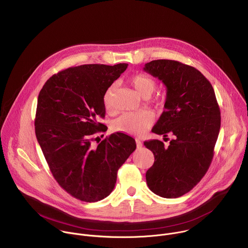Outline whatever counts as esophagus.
<instances>
[{"mask_svg":"<svg viewBox=\"0 0 248 248\" xmlns=\"http://www.w3.org/2000/svg\"><path fill=\"white\" fill-rule=\"evenodd\" d=\"M136 143H137V147L138 148H141L142 147V142L140 140H136Z\"/></svg>","mask_w":248,"mask_h":248,"instance_id":"34e87169","label":"esophagus"}]
</instances>
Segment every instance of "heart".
<instances>
[{"instance_id":"obj_1","label":"heart","mask_w":248,"mask_h":248,"mask_svg":"<svg viewBox=\"0 0 248 248\" xmlns=\"http://www.w3.org/2000/svg\"><path fill=\"white\" fill-rule=\"evenodd\" d=\"M130 83L136 91L143 98L147 99L155 92L157 82L146 74H137L130 79ZM113 91L114 86H110L105 92L103 97L104 107L107 112L113 110ZM157 105L161 102L157 101ZM153 116L148 111L126 112L116 118L112 123V130L117 133L140 136L142 135L153 123Z\"/></svg>"}]
</instances>
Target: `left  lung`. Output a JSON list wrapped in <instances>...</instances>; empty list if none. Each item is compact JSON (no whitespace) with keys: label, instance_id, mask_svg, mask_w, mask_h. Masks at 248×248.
<instances>
[{"label":"left lung","instance_id":"left-lung-1","mask_svg":"<svg viewBox=\"0 0 248 248\" xmlns=\"http://www.w3.org/2000/svg\"><path fill=\"white\" fill-rule=\"evenodd\" d=\"M143 70L166 86L165 110L152 132L173 135L168 147L158 140L144 141L155 162L146 172L149 188L177 198L192 189L209 169L220 129V110L211 83L196 68L157 60Z\"/></svg>","mask_w":248,"mask_h":248}]
</instances>
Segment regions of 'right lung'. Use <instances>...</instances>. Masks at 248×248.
<instances>
[{
    "label": "right lung",
    "mask_w": 248,
    "mask_h": 248,
    "mask_svg": "<svg viewBox=\"0 0 248 248\" xmlns=\"http://www.w3.org/2000/svg\"><path fill=\"white\" fill-rule=\"evenodd\" d=\"M127 67H70L53 75L38 95L34 126L43 155L59 185L84 202L109 195L119 167L137 147L135 140L122 133L111 134L96 146L91 143L97 132L107 131L99 122L106 113L105 92Z\"/></svg>",
    "instance_id": "add662e5"
}]
</instances>
